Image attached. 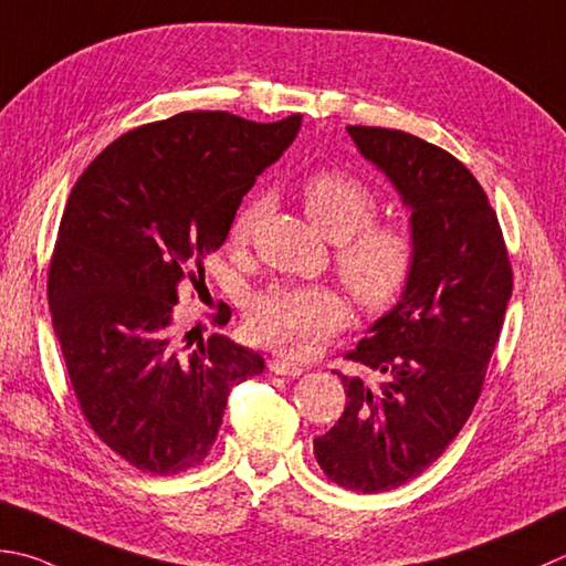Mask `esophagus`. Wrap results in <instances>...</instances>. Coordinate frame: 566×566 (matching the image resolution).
I'll use <instances>...</instances> for the list:
<instances>
[{
  "instance_id": "esophagus-1",
  "label": "esophagus",
  "mask_w": 566,
  "mask_h": 566,
  "mask_svg": "<svg viewBox=\"0 0 566 566\" xmlns=\"http://www.w3.org/2000/svg\"><path fill=\"white\" fill-rule=\"evenodd\" d=\"M268 368H270L274 375H286V378H296V375L304 373L302 368H298V365L286 363V360H270Z\"/></svg>"
}]
</instances>
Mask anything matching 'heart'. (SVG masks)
<instances>
[{"mask_svg": "<svg viewBox=\"0 0 566 566\" xmlns=\"http://www.w3.org/2000/svg\"><path fill=\"white\" fill-rule=\"evenodd\" d=\"M302 201L312 223L338 242L340 280L365 308L392 306L412 282L417 262L415 232L405 223H373L378 198L350 174L324 169L302 184ZM264 210L252 201L232 220L230 240L248 242ZM346 321V304L328 286H272L250 298L248 328L254 340L284 356L302 358Z\"/></svg>", "mask_w": 566, "mask_h": 566, "instance_id": "1", "label": "heart"}]
</instances>
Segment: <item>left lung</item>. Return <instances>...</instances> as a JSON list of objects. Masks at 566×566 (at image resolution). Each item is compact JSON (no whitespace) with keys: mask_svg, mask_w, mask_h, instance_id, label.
Listing matches in <instances>:
<instances>
[{"mask_svg":"<svg viewBox=\"0 0 566 566\" xmlns=\"http://www.w3.org/2000/svg\"><path fill=\"white\" fill-rule=\"evenodd\" d=\"M387 176L417 240L412 282L348 360L382 375L346 378V409L314 439L318 467L348 491L400 489L431 467L473 412L501 336L513 270L489 196L449 151L385 127H348Z\"/></svg>","mask_w":566,"mask_h":566,"instance_id":"obj_1","label":"left lung"}]
</instances>
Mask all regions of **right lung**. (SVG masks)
<instances>
[{
  "mask_svg": "<svg viewBox=\"0 0 566 566\" xmlns=\"http://www.w3.org/2000/svg\"><path fill=\"white\" fill-rule=\"evenodd\" d=\"M298 127V115L181 113L115 139L73 186L49 268L53 331L85 419L139 471L201 463L232 387L264 370L220 334L176 336L174 304Z\"/></svg>",
  "mask_w": 566,
  "mask_h": 566,
  "instance_id": "add662e5",
  "label": "right lung"
}]
</instances>
